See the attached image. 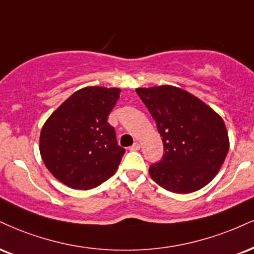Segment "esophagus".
I'll use <instances>...</instances> for the list:
<instances>
[{
    "instance_id": "esophagus-1",
    "label": "esophagus",
    "mask_w": 254,
    "mask_h": 254,
    "mask_svg": "<svg viewBox=\"0 0 254 254\" xmlns=\"http://www.w3.org/2000/svg\"><path fill=\"white\" fill-rule=\"evenodd\" d=\"M139 148H140V145H139V143L138 142H135V143H133V144L132 145H131L130 146V150L131 151H135V150H139Z\"/></svg>"
}]
</instances>
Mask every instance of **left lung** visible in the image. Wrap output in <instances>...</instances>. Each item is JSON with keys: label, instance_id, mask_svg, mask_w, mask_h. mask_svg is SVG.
I'll return each mask as SVG.
<instances>
[{"label": "left lung", "instance_id": "8db88e82", "mask_svg": "<svg viewBox=\"0 0 254 254\" xmlns=\"http://www.w3.org/2000/svg\"><path fill=\"white\" fill-rule=\"evenodd\" d=\"M156 122L164 154L149 174L166 190L188 194L213 180L230 142L222 118L187 91L174 86L137 88Z\"/></svg>", "mask_w": 254, "mask_h": 254}]
</instances>
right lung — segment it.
<instances>
[{
	"instance_id": "right-lung-1",
	"label": "right lung",
	"mask_w": 254,
	"mask_h": 254,
	"mask_svg": "<svg viewBox=\"0 0 254 254\" xmlns=\"http://www.w3.org/2000/svg\"><path fill=\"white\" fill-rule=\"evenodd\" d=\"M119 92V88H81L45 123L40 154L47 169L64 185L87 190L115 175L125 149L118 145L108 118Z\"/></svg>"
}]
</instances>
